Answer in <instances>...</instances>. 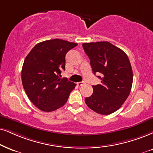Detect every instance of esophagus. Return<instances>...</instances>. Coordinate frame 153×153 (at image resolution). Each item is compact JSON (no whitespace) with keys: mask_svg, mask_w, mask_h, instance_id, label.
<instances>
[{"mask_svg":"<svg viewBox=\"0 0 153 153\" xmlns=\"http://www.w3.org/2000/svg\"><path fill=\"white\" fill-rule=\"evenodd\" d=\"M82 85H84V82H77V85L78 86H82Z\"/></svg>","mask_w":153,"mask_h":153,"instance_id":"esophagus-1","label":"esophagus"}]
</instances>
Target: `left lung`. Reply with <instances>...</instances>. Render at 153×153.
<instances>
[{
    "mask_svg": "<svg viewBox=\"0 0 153 153\" xmlns=\"http://www.w3.org/2000/svg\"><path fill=\"white\" fill-rule=\"evenodd\" d=\"M92 72L101 73V85H92L93 93L85 99L88 107L102 115L114 113L121 107L130 94L133 71L123 51L108 42L82 44Z\"/></svg>",
    "mask_w": 153,
    "mask_h": 153,
    "instance_id": "obj_1",
    "label": "left lung"
}]
</instances>
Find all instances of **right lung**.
<instances>
[{
    "mask_svg": "<svg viewBox=\"0 0 153 153\" xmlns=\"http://www.w3.org/2000/svg\"><path fill=\"white\" fill-rule=\"evenodd\" d=\"M78 44L59 39L46 40L34 46L25 58L22 82L30 101L42 111H55L66 103L76 85L61 79L65 55Z\"/></svg>",
    "mask_w": 153,
    "mask_h": 153,
    "instance_id": "obj_1",
    "label": "right lung"
}]
</instances>
